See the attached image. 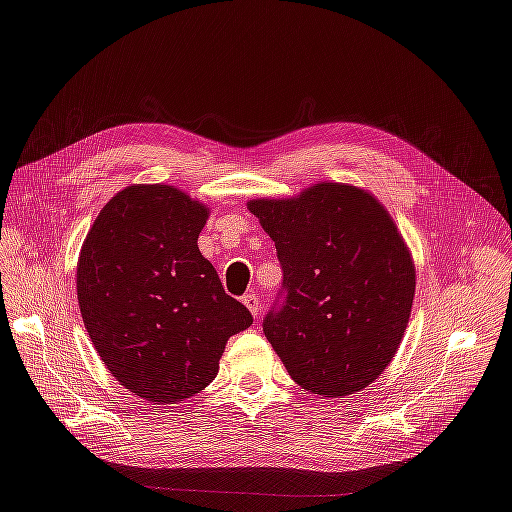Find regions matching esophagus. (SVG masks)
Returning <instances> with one entry per match:
<instances>
[{
    "label": "esophagus",
    "instance_id": "1",
    "mask_svg": "<svg viewBox=\"0 0 512 512\" xmlns=\"http://www.w3.org/2000/svg\"><path fill=\"white\" fill-rule=\"evenodd\" d=\"M242 303H244V305H247V309L251 311V314H253V318H257V316H259V311H261V303H259L257 295H253V293H249V295H244V297H242Z\"/></svg>",
    "mask_w": 512,
    "mask_h": 512
}]
</instances>
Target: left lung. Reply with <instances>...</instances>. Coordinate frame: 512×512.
Masks as SVG:
<instances>
[{
  "instance_id": "left-lung-1",
  "label": "left lung",
  "mask_w": 512,
  "mask_h": 512,
  "mask_svg": "<svg viewBox=\"0 0 512 512\" xmlns=\"http://www.w3.org/2000/svg\"><path fill=\"white\" fill-rule=\"evenodd\" d=\"M274 240L286 301L263 322L291 379L320 397H345L379 379L410 320L416 270L379 198L318 182L288 198H253Z\"/></svg>"
}]
</instances>
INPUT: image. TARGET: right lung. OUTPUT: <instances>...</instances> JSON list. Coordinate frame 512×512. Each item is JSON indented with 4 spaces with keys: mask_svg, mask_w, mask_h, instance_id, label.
I'll return each instance as SVG.
<instances>
[{
    "mask_svg": "<svg viewBox=\"0 0 512 512\" xmlns=\"http://www.w3.org/2000/svg\"><path fill=\"white\" fill-rule=\"evenodd\" d=\"M209 207L169 184H131L102 207L77 261L81 318L115 379L148 402L177 404L219 370L249 309L198 251Z\"/></svg>",
    "mask_w": 512,
    "mask_h": 512,
    "instance_id": "1",
    "label": "right lung"
}]
</instances>
